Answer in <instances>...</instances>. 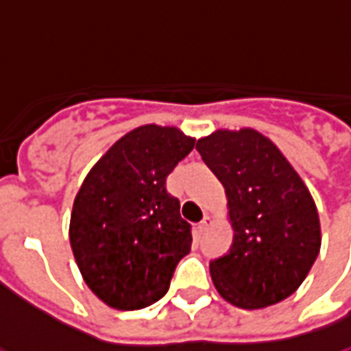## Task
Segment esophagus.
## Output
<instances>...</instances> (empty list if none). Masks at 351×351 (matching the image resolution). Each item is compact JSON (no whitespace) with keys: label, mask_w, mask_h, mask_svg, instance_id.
Wrapping results in <instances>:
<instances>
[{"label":"esophagus","mask_w":351,"mask_h":351,"mask_svg":"<svg viewBox=\"0 0 351 351\" xmlns=\"http://www.w3.org/2000/svg\"><path fill=\"white\" fill-rule=\"evenodd\" d=\"M210 224H213V217H210V215H205V217H203V220H201L199 224H197V228H199L201 234H203V232H207Z\"/></svg>","instance_id":"34e87169"}]
</instances>
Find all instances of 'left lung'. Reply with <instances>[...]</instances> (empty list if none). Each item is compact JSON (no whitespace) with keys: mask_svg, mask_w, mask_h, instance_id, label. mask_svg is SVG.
Listing matches in <instances>:
<instances>
[{"mask_svg":"<svg viewBox=\"0 0 351 351\" xmlns=\"http://www.w3.org/2000/svg\"><path fill=\"white\" fill-rule=\"evenodd\" d=\"M203 161L224 184L234 243L210 262L218 295L243 310L291 296L321 249L317 207L289 159L251 127L217 129L197 141Z\"/></svg>","mask_w":351,"mask_h":351,"instance_id":"obj_1","label":"left lung"}]
</instances>
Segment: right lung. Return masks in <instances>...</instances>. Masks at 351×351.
Instances as JSON below:
<instances>
[{
  "instance_id": "1",
  "label": "right lung",
  "mask_w": 351,
  "mask_h": 351,
  "mask_svg": "<svg viewBox=\"0 0 351 351\" xmlns=\"http://www.w3.org/2000/svg\"><path fill=\"white\" fill-rule=\"evenodd\" d=\"M193 146L178 127L141 125L85 176L73 199L70 245L83 281L110 308L158 302L190 252L192 230L165 180Z\"/></svg>"
}]
</instances>
